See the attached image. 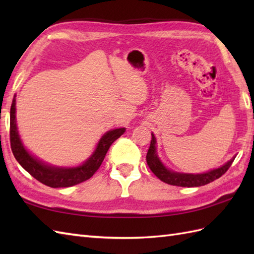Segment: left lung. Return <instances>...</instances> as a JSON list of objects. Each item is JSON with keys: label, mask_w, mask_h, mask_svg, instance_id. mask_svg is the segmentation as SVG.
I'll return each mask as SVG.
<instances>
[{"label": "left lung", "mask_w": 254, "mask_h": 254, "mask_svg": "<svg viewBox=\"0 0 254 254\" xmlns=\"http://www.w3.org/2000/svg\"><path fill=\"white\" fill-rule=\"evenodd\" d=\"M156 139L154 134H152V141L148 148V152L146 155V161L149 167V169L153 171V174L159 178L161 181H164L168 185L177 186V187H201L207 185L209 182H213L214 180L218 179L222 177L226 171L229 169L231 164L234 163V159H230L227 164L220 167V168L210 170L208 172L201 175H187V174H179V172L170 171L166 168V167L160 163L159 158L156 154Z\"/></svg>", "instance_id": "1"}]
</instances>
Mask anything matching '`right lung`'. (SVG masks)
I'll return each instance as SVG.
<instances>
[{
	"label": "right lung",
	"instance_id": "1",
	"mask_svg": "<svg viewBox=\"0 0 254 254\" xmlns=\"http://www.w3.org/2000/svg\"><path fill=\"white\" fill-rule=\"evenodd\" d=\"M15 111L16 108L14 98L12 106H10L9 115V141L14 157L36 180L51 188H67L88 180L99 169L111 144L126 131V128L121 127L107 132L97 145L94 154L82 166H78L76 168H56V167L41 163L25 149L20 142L17 127H16Z\"/></svg>",
	"mask_w": 254,
	"mask_h": 254
}]
</instances>
